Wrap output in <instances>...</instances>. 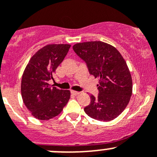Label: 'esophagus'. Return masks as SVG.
Here are the masks:
<instances>
[{
	"instance_id": "1",
	"label": "esophagus",
	"mask_w": 157,
	"mask_h": 157,
	"mask_svg": "<svg viewBox=\"0 0 157 157\" xmlns=\"http://www.w3.org/2000/svg\"><path fill=\"white\" fill-rule=\"evenodd\" d=\"M71 93L73 94H74V95H77V94H80V92L76 91V90H71Z\"/></svg>"
}]
</instances>
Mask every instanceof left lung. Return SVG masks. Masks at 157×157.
Returning <instances> with one entry per match:
<instances>
[{"label": "left lung", "mask_w": 157, "mask_h": 157, "mask_svg": "<svg viewBox=\"0 0 157 157\" xmlns=\"http://www.w3.org/2000/svg\"><path fill=\"white\" fill-rule=\"evenodd\" d=\"M73 49L86 63L90 74L99 78L98 96L90 95L84 112L98 121L115 119L126 108L132 93L126 62L114 46L101 41L77 43Z\"/></svg>", "instance_id": "1"}]
</instances>
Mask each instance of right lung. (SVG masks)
<instances>
[{"label": "right lung", "instance_id": "1", "mask_svg": "<svg viewBox=\"0 0 157 157\" xmlns=\"http://www.w3.org/2000/svg\"><path fill=\"white\" fill-rule=\"evenodd\" d=\"M69 44H51L32 56L21 78L23 102L39 120H49L60 114L70 98L69 90L51 86L49 81L68 52Z\"/></svg>", "mask_w": 157, "mask_h": 157}]
</instances>
